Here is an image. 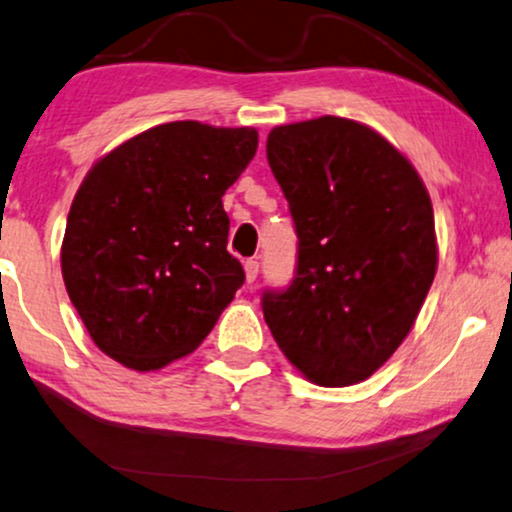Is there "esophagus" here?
<instances>
[{
    "instance_id": "obj_1",
    "label": "esophagus",
    "mask_w": 512,
    "mask_h": 512,
    "mask_svg": "<svg viewBox=\"0 0 512 512\" xmlns=\"http://www.w3.org/2000/svg\"><path fill=\"white\" fill-rule=\"evenodd\" d=\"M243 269H245V281L255 283L257 274H260V262H257V260H245Z\"/></svg>"
}]
</instances>
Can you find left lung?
<instances>
[{
    "mask_svg": "<svg viewBox=\"0 0 512 512\" xmlns=\"http://www.w3.org/2000/svg\"><path fill=\"white\" fill-rule=\"evenodd\" d=\"M267 160L297 234V269L262 312L304 378L347 387L397 352L435 281L437 236L423 179L383 134L323 115L274 127Z\"/></svg>",
    "mask_w": 512,
    "mask_h": 512,
    "instance_id": "1",
    "label": "left lung"
}]
</instances>
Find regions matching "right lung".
<instances>
[{"instance_id": "right-lung-1", "label": "right lung", "mask_w": 512, "mask_h": 512, "mask_svg": "<svg viewBox=\"0 0 512 512\" xmlns=\"http://www.w3.org/2000/svg\"><path fill=\"white\" fill-rule=\"evenodd\" d=\"M257 129L151 127L96 160L68 212L61 271L94 345L134 371L186 357L243 286L222 196Z\"/></svg>"}]
</instances>
